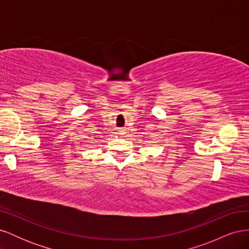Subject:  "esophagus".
Segmentation results:
<instances>
[{"label": "esophagus", "mask_w": 249, "mask_h": 249, "mask_svg": "<svg viewBox=\"0 0 249 249\" xmlns=\"http://www.w3.org/2000/svg\"><path fill=\"white\" fill-rule=\"evenodd\" d=\"M118 134L123 135V134H124V130H119V131H118Z\"/></svg>", "instance_id": "esophagus-1"}]
</instances>
